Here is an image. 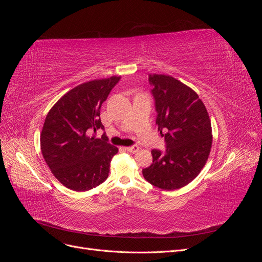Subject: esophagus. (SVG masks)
<instances>
[{"instance_id":"obj_1","label":"esophagus","mask_w":262,"mask_h":262,"mask_svg":"<svg viewBox=\"0 0 262 262\" xmlns=\"http://www.w3.org/2000/svg\"><path fill=\"white\" fill-rule=\"evenodd\" d=\"M125 149L128 150V152H130V153H136V152H138V150H139V146L138 145H132V146L125 147Z\"/></svg>"}]
</instances>
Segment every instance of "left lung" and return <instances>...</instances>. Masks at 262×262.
Masks as SVG:
<instances>
[{
  "label": "left lung",
  "instance_id": "8db88e82",
  "mask_svg": "<svg viewBox=\"0 0 262 262\" xmlns=\"http://www.w3.org/2000/svg\"><path fill=\"white\" fill-rule=\"evenodd\" d=\"M148 83L166 149H152L153 164L142 173L150 185L176 190L192 181L208 161L211 121L196 93L176 78L149 74Z\"/></svg>",
  "mask_w": 262,
  "mask_h": 262
}]
</instances>
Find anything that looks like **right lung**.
<instances>
[{"label": "right lung", "instance_id": "1", "mask_svg": "<svg viewBox=\"0 0 262 262\" xmlns=\"http://www.w3.org/2000/svg\"><path fill=\"white\" fill-rule=\"evenodd\" d=\"M120 76L94 80L62 96L46 117L40 136L41 152L53 176L74 191H87L104 182L118 148L108 142L100 107Z\"/></svg>", "mask_w": 262, "mask_h": 262}]
</instances>
